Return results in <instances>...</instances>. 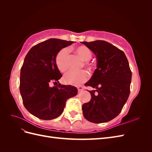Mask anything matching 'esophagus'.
Returning <instances> with one entry per match:
<instances>
[{
	"label": "esophagus",
	"instance_id": "1",
	"mask_svg": "<svg viewBox=\"0 0 152 152\" xmlns=\"http://www.w3.org/2000/svg\"><path fill=\"white\" fill-rule=\"evenodd\" d=\"M77 89H78V92H79V93H80V92L83 91L84 88H83V87H82V86H78L77 87Z\"/></svg>",
	"mask_w": 152,
	"mask_h": 152
}]
</instances>
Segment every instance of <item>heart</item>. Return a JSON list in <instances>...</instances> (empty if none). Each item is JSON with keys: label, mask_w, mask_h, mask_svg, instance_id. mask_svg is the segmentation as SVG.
I'll list each match as a JSON object with an SVG mask.
<instances>
[{"label": "heart", "mask_w": 152, "mask_h": 152, "mask_svg": "<svg viewBox=\"0 0 152 152\" xmlns=\"http://www.w3.org/2000/svg\"><path fill=\"white\" fill-rule=\"evenodd\" d=\"M75 52L80 58L84 61V65L90 67L91 65L87 61L91 58L92 53L89 48L86 45H80L75 48ZM68 56V50L66 48L61 49L57 54L55 58V63L59 72H65L68 69L67 59ZM89 78L88 73L84 70L80 72H69L64 76L63 82L66 84L72 86H79L85 82Z\"/></svg>", "instance_id": "heart-1"}]
</instances>
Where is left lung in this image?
<instances>
[{"label": "left lung", "instance_id": "obj_1", "mask_svg": "<svg viewBox=\"0 0 152 152\" xmlns=\"http://www.w3.org/2000/svg\"><path fill=\"white\" fill-rule=\"evenodd\" d=\"M82 43L93 52L97 60L93 76L85 84L94 90L89 91L91 99L82 104V112L91 122H107L121 113L129 96V65L122 50L104 40Z\"/></svg>", "mask_w": 152, "mask_h": 152}]
</instances>
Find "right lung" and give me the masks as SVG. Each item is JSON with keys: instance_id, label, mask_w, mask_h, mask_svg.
Returning a JSON list of instances; mask_svg holds the SVG:
<instances>
[{"instance_id": "add662e5", "label": "right lung", "mask_w": 152, "mask_h": 152, "mask_svg": "<svg viewBox=\"0 0 152 152\" xmlns=\"http://www.w3.org/2000/svg\"><path fill=\"white\" fill-rule=\"evenodd\" d=\"M74 42L49 39L31 48L21 69L20 91L28 111L40 119L52 120L60 116L68 99L77 94L75 87L59 84L62 77L55 63L58 52Z\"/></svg>"}]
</instances>
